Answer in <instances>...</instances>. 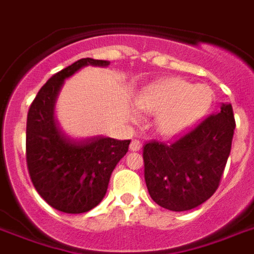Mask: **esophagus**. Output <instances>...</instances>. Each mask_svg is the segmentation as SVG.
Returning a JSON list of instances; mask_svg holds the SVG:
<instances>
[{"instance_id":"esophagus-1","label":"esophagus","mask_w":254,"mask_h":254,"mask_svg":"<svg viewBox=\"0 0 254 254\" xmlns=\"http://www.w3.org/2000/svg\"><path fill=\"white\" fill-rule=\"evenodd\" d=\"M141 146H142V143L139 142V141H137V139H133L130 142V146H129V149H130L131 151H138L141 150Z\"/></svg>"}]
</instances>
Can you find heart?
Wrapping results in <instances>:
<instances>
[{"label": "heart", "mask_w": 254, "mask_h": 254, "mask_svg": "<svg viewBox=\"0 0 254 254\" xmlns=\"http://www.w3.org/2000/svg\"><path fill=\"white\" fill-rule=\"evenodd\" d=\"M215 101L212 88L181 77H165L143 87L134 104L145 115L157 116L155 129L165 138L183 134L208 115ZM137 120V116L133 117Z\"/></svg>", "instance_id": "obj_1"}]
</instances>
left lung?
Segmentation results:
<instances>
[{
  "label": "left lung",
  "mask_w": 254,
  "mask_h": 254,
  "mask_svg": "<svg viewBox=\"0 0 254 254\" xmlns=\"http://www.w3.org/2000/svg\"><path fill=\"white\" fill-rule=\"evenodd\" d=\"M235 117L231 104L203 120L175 142L143 146L145 182L151 199L182 212L208 200L220 183L232 146Z\"/></svg>",
  "instance_id": "1"
}]
</instances>
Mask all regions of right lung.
<instances>
[{
	"label": "right lung",
	"instance_id": "obj_1",
	"mask_svg": "<svg viewBox=\"0 0 254 254\" xmlns=\"http://www.w3.org/2000/svg\"><path fill=\"white\" fill-rule=\"evenodd\" d=\"M111 62L84 58L55 73L30 105L26 125V161L38 193L53 208L84 213L103 200L112 171L127 153L130 141L96 135L71 138L55 120V104L65 79L87 65Z\"/></svg>",
	"mask_w": 254,
	"mask_h": 254
}]
</instances>
